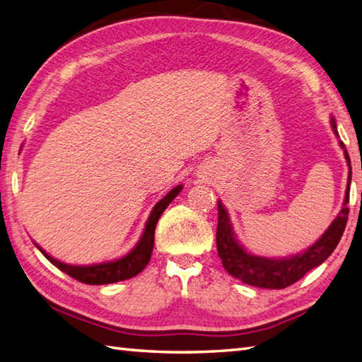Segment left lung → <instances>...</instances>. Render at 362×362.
<instances>
[{
    "instance_id": "left-lung-1",
    "label": "left lung",
    "mask_w": 362,
    "mask_h": 362,
    "mask_svg": "<svg viewBox=\"0 0 362 362\" xmlns=\"http://www.w3.org/2000/svg\"><path fill=\"white\" fill-rule=\"evenodd\" d=\"M333 130L336 132L334 119H332ZM344 148L345 159L349 163V181L347 190H345L344 207L336 216V220L330 224L324 235L317 242L310 246L307 251L300 252L293 257H285V259H267V257H259L249 254L246 249L237 242L232 223L221 202H218V224H216V251L221 259L224 269H226L232 277L240 279L243 284L252 285L257 288H268V290H282L293 285L297 280L302 279L313 268L319 267L324 263L332 252L338 246L339 240L345 230V224L349 220V194H350V182H351V167L347 150H345L344 142H339Z\"/></svg>"
}]
</instances>
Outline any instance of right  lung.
<instances>
[{"label":"right lung","mask_w":362,"mask_h":362,"mask_svg":"<svg viewBox=\"0 0 362 362\" xmlns=\"http://www.w3.org/2000/svg\"><path fill=\"white\" fill-rule=\"evenodd\" d=\"M181 190H182V186L173 187L163 199H160V202H158L155 204L138 245H136L130 252L119 260L91 264V267H72V264L62 263L59 260H55L54 257L47 255L38 245H37V247L42 251V254H45L46 259L49 260L52 264H55V267H57L60 271L66 272L68 276L78 280V282H82V284L107 285V284L120 282V280L132 279L134 276H138L139 272L147 267V263L150 262L151 251H153V243H155L156 223L159 220L160 214L165 211V207L173 202V198L178 195Z\"/></svg>","instance_id":"obj_1"}]
</instances>
